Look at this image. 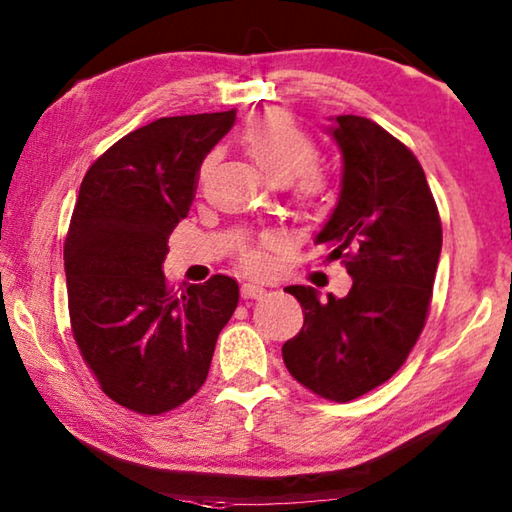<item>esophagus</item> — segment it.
Instances as JSON below:
<instances>
[{"label": "esophagus", "instance_id": "1", "mask_svg": "<svg viewBox=\"0 0 512 512\" xmlns=\"http://www.w3.org/2000/svg\"><path fill=\"white\" fill-rule=\"evenodd\" d=\"M264 294H266V289L262 285H253V282H246V285L241 287L243 299H262Z\"/></svg>", "mask_w": 512, "mask_h": 512}]
</instances>
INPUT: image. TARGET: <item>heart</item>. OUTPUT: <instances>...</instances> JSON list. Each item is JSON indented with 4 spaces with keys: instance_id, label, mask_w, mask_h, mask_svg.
Wrapping results in <instances>:
<instances>
[{
    "instance_id": "b5f03b06",
    "label": "heart",
    "mask_w": 512,
    "mask_h": 512,
    "mask_svg": "<svg viewBox=\"0 0 512 512\" xmlns=\"http://www.w3.org/2000/svg\"><path fill=\"white\" fill-rule=\"evenodd\" d=\"M239 140L246 154L255 160L259 172L276 186L292 181L294 200L301 209H319L329 202L331 183L315 170L319 147L305 128L285 110H269L248 119ZM213 156L200 165V177L209 170ZM280 246L276 234H266L257 248L243 250L241 264L248 273H264L271 266V250Z\"/></svg>"
}]
</instances>
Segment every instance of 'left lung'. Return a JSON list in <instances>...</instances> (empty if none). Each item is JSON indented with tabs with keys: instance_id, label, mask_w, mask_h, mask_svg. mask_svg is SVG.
Here are the masks:
<instances>
[{
	"instance_id": "1",
	"label": "left lung",
	"mask_w": 512,
	"mask_h": 512,
	"mask_svg": "<svg viewBox=\"0 0 512 512\" xmlns=\"http://www.w3.org/2000/svg\"><path fill=\"white\" fill-rule=\"evenodd\" d=\"M342 151L338 207L315 243L340 259L354 285L319 301L292 285L303 329L282 345L289 375L319 398L349 402L384 384L407 361L432 301L441 220L418 158L375 121L340 114L331 126Z\"/></svg>"
}]
</instances>
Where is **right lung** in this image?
Returning <instances> with one entry per match:
<instances>
[{
	"label": "right lung",
	"mask_w": 512,
	"mask_h": 512,
	"mask_svg": "<svg viewBox=\"0 0 512 512\" xmlns=\"http://www.w3.org/2000/svg\"><path fill=\"white\" fill-rule=\"evenodd\" d=\"M234 119L236 110L156 119L114 142L82 179L64 241L73 338L103 393L137 414H165L200 391L239 303L230 276L181 294L163 276L202 160Z\"/></svg>",
	"instance_id": "obj_1"
}]
</instances>
